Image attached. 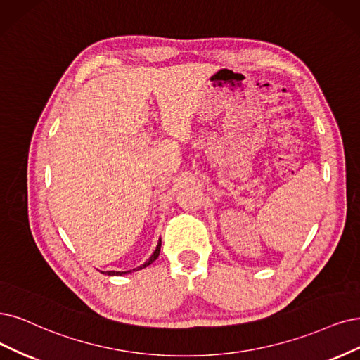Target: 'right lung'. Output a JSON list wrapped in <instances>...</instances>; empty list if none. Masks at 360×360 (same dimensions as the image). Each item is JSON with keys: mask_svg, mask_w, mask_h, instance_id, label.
Listing matches in <instances>:
<instances>
[{"mask_svg": "<svg viewBox=\"0 0 360 360\" xmlns=\"http://www.w3.org/2000/svg\"><path fill=\"white\" fill-rule=\"evenodd\" d=\"M160 248H162V238H158V243H157V248H155V250L153 252V255L146 259L142 265H139L138 269H133V270H130V271H106V273H103V274H108V276H123V274H127V273H131V271H139V270H142V269H145V267H148L150 264H153L157 258H158V255H160Z\"/></svg>", "mask_w": 360, "mask_h": 360, "instance_id": "add662e5", "label": "right lung"}]
</instances>
